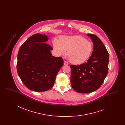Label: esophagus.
<instances>
[{"instance_id": "1", "label": "esophagus", "mask_w": 125, "mask_h": 125, "mask_svg": "<svg viewBox=\"0 0 125 125\" xmlns=\"http://www.w3.org/2000/svg\"><path fill=\"white\" fill-rule=\"evenodd\" d=\"M64 65H68V63L67 62L65 61H64Z\"/></svg>"}]
</instances>
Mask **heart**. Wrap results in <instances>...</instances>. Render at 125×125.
Returning a JSON list of instances; mask_svg holds the SVG:
<instances>
[{"mask_svg": "<svg viewBox=\"0 0 125 125\" xmlns=\"http://www.w3.org/2000/svg\"><path fill=\"white\" fill-rule=\"evenodd\" d=\"M54 50L58 55L66 53L72 63L80 65L89 59L92 52V43L80 36H60V40L56 38L52 41Z\"/></svg>", "mask_w": 125, "mask_h": 125, "instance_id": "1", "label": "heart"}]
</instances>
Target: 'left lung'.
Masks as SVG:
<instances>
[{
  "label": "left lung",
  "mask_w": 125,
  "mask_h": 125,
  "mask_svg": "<svg viewBox=\"0 0 125 125\" xmlns=\"http://www.w3.org/2000/svg\"><path fill=\"white\" fill-rule=\"evenodd\" d=\"M93 43L91 56L86 62L70 65L73 89L80 93H89L99 89L107 76L109 53L103 42L96 36L87 34Z\"/></svg>",
  "instance_id": "obj_1"
}]
</instances>
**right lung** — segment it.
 <instances>
[{
	"mask_svg": "<svg viewBox=\"0 0 125 125\" xmlns=\"http://www.w3.org/2000/svg\"><path fill=\"white\" fill-rule=\"evenodd\" d=\"M46 35L36 34L29 37L18 52L17 70L22 83L29 89L42 92L51 89L64 61L52 56L53 49L46 42Z\"/></svg>",
	"mask_w": 125,
	"mask_h": 125,
	"instance_id": "1",
	"label": "right lung"
}]
</instances>
